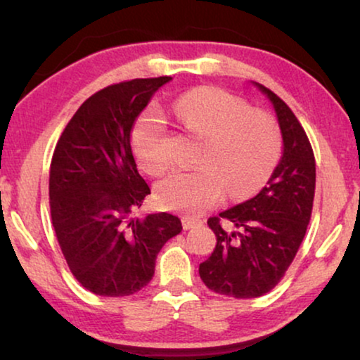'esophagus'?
<instances>
[{
  "mask_svg": "<svg viewBox=\"0 0 360 360\" xmlns=\"http://www.w3.org/2000/svg\"><path fill=\"white\" fill-rule=\"evenodd\" d=\"M201 221L196 219V218H190V216H184L181 218V226H184V229H191L195 228V226H200Z\"/></svg>",
  "mask_w": 360,
  "mask_h": 360,
  "instance_id": "esophagus-1",
  "label": "esophagus"
}]
</instances>
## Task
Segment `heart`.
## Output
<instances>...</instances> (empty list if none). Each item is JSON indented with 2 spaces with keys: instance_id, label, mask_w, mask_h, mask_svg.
I'll return each instance as SVG.
<instances>
[{
  "instance_id": "heart-1",
  "label": "heart",
  "mask_w": 360,
  "mask_h": 360,
  "mask_svg": "<svg viewBox=\"0 0 360 360\" xmlns=\"http://www.w3.org/2000/svg\"><path fill=\"white\" fill-rule=\"evenodd\" d=\"M174 112L186 129L205 137L200 169L175 172L159 185L160 203L185 214H200L229 196L254 193L277 165L282 150L272 117L252 112L240 98L218 88H196L174 101ZM137 159L152 174L170 165L167 117L152 105L132 131Z\"/></svg>"
}]
</instances>
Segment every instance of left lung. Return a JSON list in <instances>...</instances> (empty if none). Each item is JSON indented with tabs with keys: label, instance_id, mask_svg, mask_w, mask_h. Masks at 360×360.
<instances>
[{
	"label": "left lung",
	"instance_id": "1",
	"mask_svg": "<svg viewBox=\"0 0 360 360\" xmlns=\"http://www.w3.org/2000/svg\"><path fill=\"white\" fill-rule=\"evenodd\" d=\"M252 85L274 108L282 157L254 198L208 219L216 248L200 264L206 287L234 298L262 297L280 282L307 233L316 184L313 149L297 116L269 88Z\"/></svg>",
	"mask_w": 360,
	"mask_h": 360
}]
</instances>
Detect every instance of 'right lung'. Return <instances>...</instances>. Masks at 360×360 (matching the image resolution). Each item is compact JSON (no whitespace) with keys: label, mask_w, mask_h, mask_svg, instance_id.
Returning <instances> with one entry per match:
<instances>
[{"label":"right lung","mask_w":360,"mask_h":360,"mask_svg":"<svg viewBox=\"0 0 360 360\" xmlns=\"http://www.w3.org/2000/svg\"><path fill=\"white\" fill-rule=\"evenodd\" d=\"M170 80L137 78L103 88L78 108L53 150V229L72 274L95 295L127 297L144 288L162 245L181 231L174 214L131 216L150 193L132 154V127Z\"/></svg>","instance_id":"add662e5"}]
</instances>
